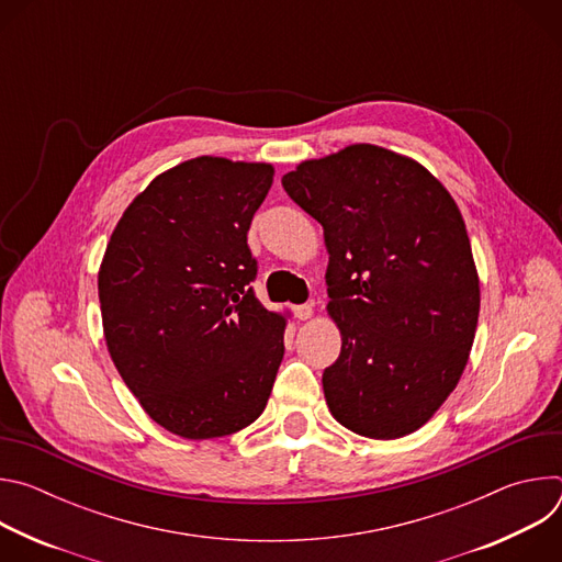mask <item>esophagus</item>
Here are the masks:
<instances>
[{
    "label": "esophagus",
    "instance_id": "34e87169",
    "mask_svg": "<svg viewBox=\"0 0 562 562\" xmlns=\"http://www.w3.org/2000/svg\"><path fill=\"white\" fill-rule=\"evenodd\" d=\"M295 315H297V319H308L313 315V306L311 304H297Z\"/></svg>",
    "mask_w": 562,
    "mask_h": 562
}]
</instances>
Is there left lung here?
I'll use <instances>...</instances> for the list:
<instances>
[{
    "instance_id": "obj_1",
    "label": "left lung",
    "mask_w": 562,
    "mask_h": 562,
    "mask_svg": "<svg viewBox=\"0 0 562 562\" xmlns=\"http://www.w3.org/2000/svg\"><path fill=\"white\" fill-rule=\"evenodd\" d=\"M282 187L325 228L327 311L342 336L323 373L331 416L375 440L414 434L456 389L477 327L458 204L416 159L375 144L304 159Z\"/></svg>"
}]
</instances>
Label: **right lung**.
<instances>
[{
    "label": "right lung",
    "instance_id": "obj_1",
    "mask_svg": "<svg viewBox=\"0 0 562 562\" xmlns=\"http://www.w3.org/2000/svg\"><path fill=\"white\" fill-rule=\"evenodd\" d=\"M267 162L202 155L159 173L122 213L98 273L113 364L142 409L187 440L231 436L267 407L286 315L249 282Z\"/></svg>",
    "mask_w": 562,
    "mask_h": 562
}]
</instances>
